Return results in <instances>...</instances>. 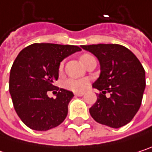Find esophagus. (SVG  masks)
Returning a JSON list of instances; mask_svg holds the SVG:
<instances>
[{
    "label": "esophagus",
    "instance_id": "1",
    "mask_svg": "<svg viewBox=\"0 0 152 152\" xmlns=\"http://www.w3.org/2000/svg\"><path fill=\"white\" fill-rule=\"evenodd\" d=\"M83 92H76L75 93V96H76V97H81V96H83Z\"/></svg>",
    "mask_w": 152,
    "mask_h": 152
}]
</instances>
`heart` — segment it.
I'll return each instance as SVG.
<instances>
[{
	"label": "heart",
	"mask_w": 152,
	"mask_h": 152,
	"mask_svg": "<svg viewBox=\"0 0 152 152\" xmlns=\"http://www.w3.org/2000/svg\"><path fill=\"white\" fill-rule=\"evenodd\" d=\"M90 56H91V55L87 54V53L83 54L81 56V61H83L84 59H86ZM62 69H63V63L61 62L60 64V70H61ZM88 83H89V81H88V79H85V78H82V79L69 78L64 82V87L72 91H75V92H81V91H83L87 88Z\"/></svg>",
	"instance_id": "1"
}]
</instances>
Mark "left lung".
Instances as JSON below:
<instances>
[{
	"instance_id": "1",
	"label": "left lung",
	"mask_w": 152,
	"mask_h": 152,
	"mask_svg": "<svg viewBox=\"0 0 152 152\" xmlns=\"http://www.w3.org/2000/svg\"><path fill=\"white\" fill-rule=\"evenodd\" d=\"M100 63V75L92 84L101 91L90 108L99 123L118 129L129 122L139 110L145 89V71L137 56L118 44L82 46ZM106 93L110 96L107 98Z\"/></svg>"
}]
</instances>
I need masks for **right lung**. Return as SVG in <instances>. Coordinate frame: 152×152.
I'll return each mask as SVG.
<instances>
[{
	"label": "right lung",
	"mask_w": 152,
	"mask_h": 152,
	"mask_svg": "<svg viewBox=\"0 0 152 152\" xmlns=\"http://www.w3.org/2000/svg\"><path fill=\"white\" fill-rule=\"evenodd\" d=\"M81 50L70 45L35 43L18 53L10 69V93L17 115L27 127L46 131L65 120L74 94L54 86L53 82L59 77L61 61ZM51 90L56 91V99L48 97Z\"/></svg>",
	"instance_id": "add662e5"
}]
</instances>
